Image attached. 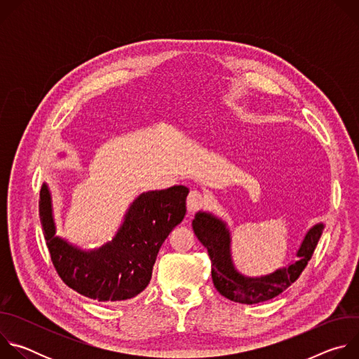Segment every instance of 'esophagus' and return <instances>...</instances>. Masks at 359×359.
I'll return each instance as SVG.
<instances>
[{"mask_svg": "<svg viewBox=\"0 0 359 359\" xmlns=\"http://www.w3.org/2000/svg\"><path fill=\"white\" fill-rule=\"evenodd\" d=\"M204 203V196L198 190H191L187 196V215L193 216Z\"/></svg>", "mask_w": 359, "mask_h": 359, "instance_id": "esophagus-1", "label": "esophagus"}]
</instances>
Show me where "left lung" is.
Returning <instances> with one entry per match:
<instances>
[{
  "label": "left lung",
  "instance_id": "obj_1",
  "mask_svg": "<svg viewBox=\"0 0 359 359\" xmlns=\"http://www.w3.org/2000/svg\"><path fill=\"white\" fill-rule=\"evenodd\" d=\"M196 237L208 248L212 262V278L216 290L226 298L241 304H257L285 291L311 260L324 224L318 223L306 231L297 259L288 266L263 277L240 274L231 260V237L227 224L208 212H197L191 223Z\"/></svg>",
  "mask_w": 359,
  "mask_h": 359
}]
</instances>
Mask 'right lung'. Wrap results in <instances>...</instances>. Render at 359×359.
<instances>
[{"instance_id": "obj_1", "label": "right lung", "mask_w": 359, "mask_h": 359, "mask_svg": "<svg viewBox=\"0 0 359 359\" xmlns=\"http://www.w3.org/2000/svg\"><path fill=\"white\" fill-rule=\"evenodd\" d=\"M189 189L173 186L137 196L112 241L81 250L55 236L53 198L46 183L39 193V217L50 260L62 281L96 301H123L142 292L159 248L186 215Z\"/></svg>"}]
</instances>
